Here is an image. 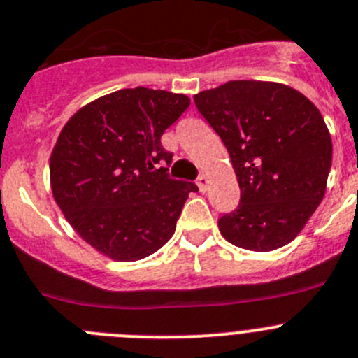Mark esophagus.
Returning a JSON list of instances; mask_svg holds the SVG:
<instances>
[{"label": "esophagus", "mask_w": 358, "mask_h": 358, "mask_svg": "<svg viewBox=\"0 0 358 358\" xmlns=\"http://www.w3.org/2000/svg\"><path fill=\"white\" fill-rule=\"evenodd\" d=\"M196 183H198L199 190H201V192H205L206 187H208V176H206V175H199L198 180H196Z\"/></svg>", "instance_id": "1"}]
</instances>
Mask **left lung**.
<instances>
[{"label":"left lung","mask_w":358,"mask_h":358,"mask_svg":"<svg viewBox=\"0 0 358 358\" xmlns=\"http://www.w3.org/2000/svg\"><path fill=\"white\" fill-rule=\"evenodd\" d=\"M229 152L240 203L219 229L247 250L292 242L325 194L332 141L309 99L279 83L228 81L194 96Z\"/></svg>","instance_id":"obj_1"}]
</instances>
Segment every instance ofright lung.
Returning <instances> with one entry per match:
<instances>
[{
    "instance_id": "1",
    "label": "right lung",
    "mask_w": 358,
    "mask_h": 358,
    "mask_svg": "<svg viewBox=\"0 0 358 358\" xmlns=\"http://www.w3.org/2000/svg\"><path fill=\"white\" fill-rule=\"evenodd\" d=\"M189 96L138 86L79 109L51 155L56 203L83 240L120 262L146 258L176 229L196 183L175 180L160 138Z\"/></svg>"
}]
</instances>
